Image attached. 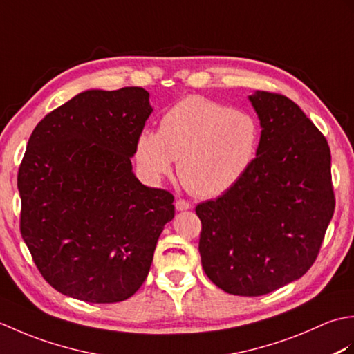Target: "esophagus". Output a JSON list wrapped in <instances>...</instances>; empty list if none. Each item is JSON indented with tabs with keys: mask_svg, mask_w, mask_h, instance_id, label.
Returning <instances> with one entry per match:
<instances>
[{
	"mask_svg": "<svg viewBox=\"0 0 354 354\" xmlns=\"http://www.w3.org/2000/svg\"><path fill=\"white\" fill-rule=\"evenodd\" d=\"M175 207H176L178 212H187V209H190L192 205L185 199H176Z\"/></svg>",
	"mask_w": 354,
	"mask_h": 354,
	"instance_id": "1",
	"label": "esophagus"
}]
</instances>
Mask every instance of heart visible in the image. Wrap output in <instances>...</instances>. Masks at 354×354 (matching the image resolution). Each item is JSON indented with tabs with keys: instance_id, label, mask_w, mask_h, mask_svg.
<instances>
[{
	"instance_id": "heart-1",
	"label": "heart",
	"mask_w": 354,
	"mask_h": 354,
	"mask_svg": "<svg viewBox=\"0 0 354 354\" xmlns=\"http://www.w3.org/2000/svg\"><path fill=\"white\" fill-rule=\"evenodd\" d=\"M260 145V124L250 112L204 97H187L165 112L156 132H142L137 161L149 178L171 173L201 198L231 190L251 169Z\"/></svg>"
}]
</instances>
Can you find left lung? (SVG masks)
I'll return each mask as SVG.
<instances>
[{
	"mask_svg": "<svg viewBox=\"0 0 354 354\" xmlns=\"http://www.w3.org/2000/svg\"><path fill=\"white\" fill-rule=\"evenodd\" d=\"M260 120L255 160L214 201L202 202L199 254L217 288L260 297L301 278L317 260L335 212L327 140L281 94L255 91Z\"/></svg>",
	"mask_w": 354,
	"mask_h": 354,
	"instance_id": "left-lung-1",
	"label": "left lung"
}]
</instances>
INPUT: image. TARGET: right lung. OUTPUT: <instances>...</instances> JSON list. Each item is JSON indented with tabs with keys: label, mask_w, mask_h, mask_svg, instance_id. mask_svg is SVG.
<instances>
[{
	"label": "right lung",
	"mask_w": 354,
	"mask_h": 354,
	"mask_svg": "<svg viewBox=\"0 0 354 354\" xmlns=\"http://www.w3.org/2000/svg\"><path fill=\"white\" fill-rule=\"evenodd\" d=\"M138 86L89 89L45 115L18 171L21 236L42 277L86 303L145 283L173 194L141 184L131 158L152 114Z\"/></svg>",
	"instance_id": "obj_1"
}]
</instances>
